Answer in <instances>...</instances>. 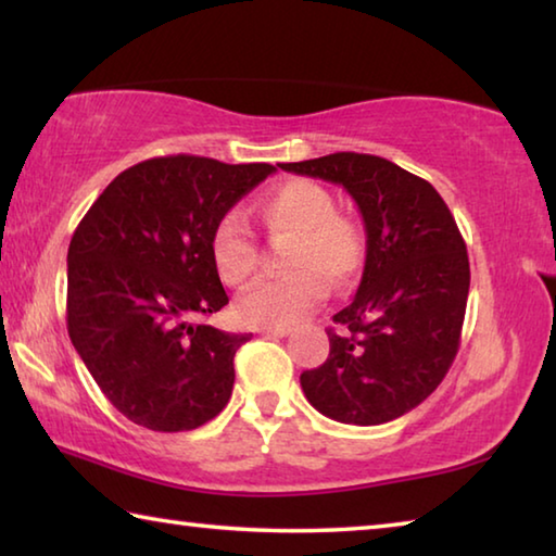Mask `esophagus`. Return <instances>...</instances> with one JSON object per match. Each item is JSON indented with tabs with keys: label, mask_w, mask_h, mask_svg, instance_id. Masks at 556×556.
I'll use <instances>...</instances> for the list:
<instances>
[{
	"label": "esophagus",
	"mask_w": 556,
	"mask_h": 556,
	"mask_svg": "<svg viewBox=\"0 0 556 556\" xmlns=\"http://www.w3.org/2000/svg\"><path fill=\"white\" fill-rule=\"evenodd\" d=\"M291 331H294V328H291V326H262L260 328L262 336H277V338H285Z\"/></svg>",
	"instance_id": "obj_1"
}]
</instances>
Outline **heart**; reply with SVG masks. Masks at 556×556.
Segmentation results:
<instances>
[{
	"label": "heart",
	"mask_w": 556,
	"mask_h": 556,
	"mask_svg": "<svg viewBox=\"0 0 556 556\" xmlns=\"http://www.w3.org/2000/svg\"><path fill=\"white\" fill-rule=\"evenodd\" d=\"M269 238L286 242L281 262L289 275L262 279L238 299V316L250 326H287L321 304L328 281L348 285L363 267L365 235L355 220L338 215L333 193L321 184L294 178L260 201ZM211 260L223 281L244 285L257 269V244L238 213L213 225Z\"/></svg>",
	"instance_id": "heart-1"
}]
</instances>
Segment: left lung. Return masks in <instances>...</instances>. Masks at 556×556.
<instances>
[{
	"label": "left lung",
	"instance_id": "obj_1",
	"mask_svg": "<svg viewBox=\"0 0 556 556\" xmlns=\"http://www.w3.org/2000/svg\"><path fill=\"white\" fill-rule=\"evenodd\" d=\"M279 166L343 186L368 235L361 287L333 316L331 353L301 372V390L341 425L397 419L439 388L458 353L470 267L454 215L434 186L382 156Z\"/></svg>",
	"mask_w": 556,
	"mask_h": 556
}]
</instances>
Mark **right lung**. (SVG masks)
Wrapping results in <instances>:
<instances>
[{
	"mask_svg": "<svg viewBox=\"0 0 556 556\" xmlns=\"http://www.w3.org/2000/svg\"><path fill=\"white\" fill-rule=\"evenodd\" d=\"M277 172L176 154L129 166L90 205L68 248V336L102 394L129 421L188 431L218 417L232 357L252 333L193 324L228 294L211 232Z\"/></svg>",
	"mask_w": 556,
	"mask_h": 556,
	"instance_id": "add662e5",
	"label": "right lung"
}]
</instances>
